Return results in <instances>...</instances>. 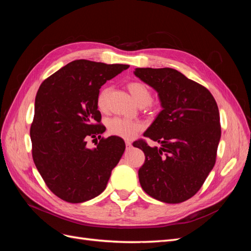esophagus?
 Returning <instances> with one entry per match:
<instances>
[{
	"mask_svg": "<svg viewBox=\"0 0 251 251\" xmlns=\"http://www.w3.org/2000/svg\"><path fill=\"white\" fill-rule=\"evenodd\" d=\"M126 150H130V149L132 148V142L126 140Z\"/></svg>",
	"mask_w": 251,
	"mask_h": 251,
	"instance_id": "obj_1",
	"label": "esophagus"
}]
</instances>
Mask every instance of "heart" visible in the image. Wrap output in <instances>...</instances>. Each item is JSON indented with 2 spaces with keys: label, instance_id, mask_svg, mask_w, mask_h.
<instances>
[{
  "label": "heart",
  "instance_id": "b5f03b06",
  "mask_svg": "<svg viewBox=\"0 0 251 251\" xmlns=\"http://www.w3.org/2000/svg\"><path fill=\"white\" fill-rule=\"evenodd\" d=\"M127 90L130 91L134 100L139 104L140 107H146L150 104L153 95H151V90L140 81H132L127 85ZM109 89L103 88L100 91V93L96 98V104L100 111H104L107 109ZM142 128V125L139 121L130 120L120 117H114L108 121V130L112 135L119 136L121 138H132L133 136L139 132Z\"/></svg>",
  "mask_w": 251,
  "mask_h": 251
}]
</instances>
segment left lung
I'll use <instances>...</instances> for the list:
<instances>
[{"mask_svg": "<svg viewBox=\"0 0 251 251\" xmlns=\"http://www.w3.org/2000/svg\"><path fill=\"white\" fill-rule=\"evenodd\" d=\"M134 74L158 93L162 110L143 136L133 143L146 161L138 171L142 189L164 203L192 198L216 163L221 138L217 102L209 91L172 68H136Z\"/></svg>", "mask_w": 251, "mask_h": 251, "instance_id": "obj_1", "label": "left lung"}]
</instances>
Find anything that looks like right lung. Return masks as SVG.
Here are the masks:
<instances>
[{
    "label": "right lung",
    "instance_id": "right-lung-1",
    "mask_svg": "<svg viewBox=\"0 0 251 251\" xmlns=\"http://www.w3.org/2000/svg\"><path fill=\"white\" fill-rule=\"evenodd\" d=\"M128 67L73 60L37 91L30 127L33 161L50 191L66 202L100 195L124 154L126 143L118 136L102 138L94 149L87 148V139L105 130L96 104L100 89Z\"/></svg>",
    "mask_w": 251,
    "mask_h": 251
}]
</instances>
